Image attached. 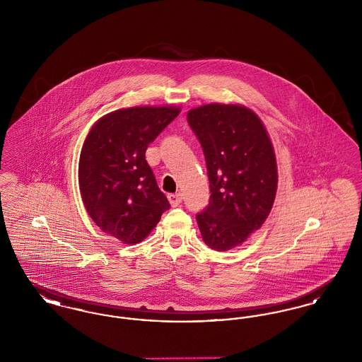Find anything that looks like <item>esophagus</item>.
Here are the masks:
<instances>
[{"label":"esophagus","instance_id":"obj_1","mask_svg":"<svg viewBox=\"0 0 362 362\" xmlns=\"http://www.w3.org/2000/svg\"><path fill=\"white\" fill-rule=\"evenodd\" d=\"M182 194H170L168 195V201L171 204V206L176 207L179 206L182 204Z\"/></svg>","mask_w":362,"mask_h":362}]
</instances>
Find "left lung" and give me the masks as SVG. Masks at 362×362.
Wrapping results in <instances>:
<instances>
[{
    "instance_id": "1",
    "label": "left lung",
    "mask_w": 362,
    "mask_h": 362,
    "mask_svg": "<svg viewBox=\"0 0 362 362\" xmlns=\"http://www.w3.org/2000/svg\"><path fill=\"white\" fill-rule=\"evenodd\" d=\"M206 161L209 205L197 213L202 239L216 251L247 240L276 198V163L258 117L235 104H207L187 114Z\"/></svg>"
}]
</instances>
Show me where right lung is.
<instances>
[{"label":"right lung","instance_id":"1","mask_svg":"<svg viewBox=\"0 0 362 362\" xmlns=\"http://www.w3.org/2000/svg\"><path fill=\"white\" fill-rule=\"evenodd\" d=\"M173 107H133L98 122L80 157V189L90 218L126 244L144 240L171 205L145 152L179 115Z\"/></svg>","mask_w":362,"mask_h":362}]
</instances>
